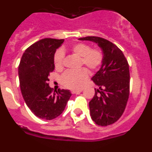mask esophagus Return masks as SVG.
Wrapping results in <instances>:
<instances>
[{
    "mask_svg": "<svg viewBox=\"0 0 152 152\" xmlns=\"http://www.w3.org/2000/svg\"><path fill=\"white\" fill-rule=\"evenodd\" d=\"M83 91V89H80V90H73L72 91V94H77V93H80Z\"/></svg>",
    "mask_w": 152,
    "mask_h": 152,
    "instance_id": "34e87169",
    "label": "esophagus"
}]
</instances>
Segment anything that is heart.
<instances>
[{
    "mask_svg": "<svg viewBox=\"0 0 152 152\" xmlns=\"http://www.w3.org/2000/svg\"><path fill=\"white\" fill-rule=\"evenodd\" d=\"M70 52L80 57V65L84 64L91 72H94L101 65L103 60V52L99 48H91L88 44L77 43L70 48ZM64 52L58 50L54 55V64L56 69L60 70L64 65ZM88 77L85 68L77 71H67L62 75L61 82L64 87L70 89H80L82 88Z\"/></svg>",
    "mask_w": 152,
    "mask_h": 152,
    "instance_id": "1",
    "label": "heart"
}]
</instances>
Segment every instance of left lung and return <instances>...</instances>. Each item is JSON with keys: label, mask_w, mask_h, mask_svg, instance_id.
Masks as SVG:
<instances>
[{"label": "left lung", "mask_w": 152, "mask_h": 152, "mask_svg": "<svg viewBox=\"0 0 152 152\" xmlns=\"http://www.w3.org/2000/svg\"><path fill=\"white\" fill-rule=\"evenodd\" d=\"M97 43L103 51L101 68L91 78L98 89L89 102L91 119L107 126L116 122L126 109L129 96V67L123 52L109 40L97 36L79 39Z\"/></svg>", "instance_id": "left-lung-1"}]
</instances>
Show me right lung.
Masks as SVG:
<instances>
[{"label": "right lung", "mask_w": 152, "mask_h": 152, "mask_svg": "<svg viewBox=\"0 0 152 152\" xmlns=\"http://www.w3.org/2000/svg\"><path fill=\"white\" fill-rule=\"evenodd\" d=\"M64 39L45 38L26 49L19 64L23 97L30 110L40 119L51 120L60 116L72 94L69 90L53 91L49 75L55 69L54 55Z\"/></svg>", "instance_id": "obj_1"}]
</instances>
